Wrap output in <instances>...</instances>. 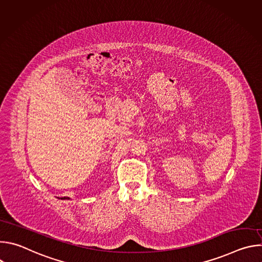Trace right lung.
Masks as SVG:
<instances>
[{
	"instance_id": "obj_1",
	"label": "right lung",
	"mask_w": 262,
	"mask_h": 262,
	"mask_svg": "<svg viewBox=\"0 0 262 262\" xmlns=\"http://www.w3.org/2000/svg\"><path fill=\"white\" fill-rule=\"evenodd\" d=\"M61 199H63V200H64V199H69V198H67V197H66V198H65V197H63V198H61Z\"/></svg>"
}]
</instances>
